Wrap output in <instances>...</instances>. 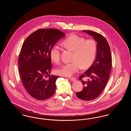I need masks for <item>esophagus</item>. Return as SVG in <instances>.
<instances>
[{
  "mask_svg": "<svg viewBox=\"0 0 131 131\" xmlns=\"http://www.w3.org/2000/svg\"><path fill=\"white\" fill-rule=\"evenodd\" d=\"M69 79H70L71 81H75L76 80L75 78H73V77H72V78H69Z\"/></svg>",
  "mask_w": 131,
  "mask_h": 131,
  "instance_id": "1",
  "label": "esophagus"
}]
</instances>
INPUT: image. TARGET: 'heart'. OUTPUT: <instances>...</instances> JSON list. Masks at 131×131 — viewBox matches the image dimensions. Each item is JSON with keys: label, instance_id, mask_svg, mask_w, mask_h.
I'll use <instances>...</instances> for the list:
<instances>
[{"label": "heart", "instance_id": "obj_1", "mask_svg": "<svg viewBox=\"0 0 131 131\" xmlns=\"http://www.w3.org/2000/svg\"><path fill=\"white\" fill-rule=\"evenodd\" d=\"M61 45L66 49L74 51L73 62L66 63L57 69L58 75L70 77L78 72L81 69L87 68L93 63L97 54V44L93 39L85 38L72 35L64 39ZM50 59L56 63L60 60V49L53 46L50 50Z\"/></svg>", "mask_w": 131, "mask_h": 131}]
</instances>
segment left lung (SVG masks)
I'll use <instances>...</instances> for the list:
<instances>
[{"instance_id": "left-lung-1", "label": "left lung", "mask_w": 131, "mask_h": 131, "mask_svg": "<svg viewBox=\"0 0 131 131\" xmlns=\"http://www.w3.org/2000/svg\"><path fill=\"white\" fill-rule=\"evenodd\" d=\"M92 36L97 42V54L91 67L80 77L83 88L80 92H77V97L84 101L93 100L99 97L107 82L112 65V58L110 46L106 38L100 34L90 30H82ZM87 77V81L82 80Z\"/></svg>"}]
</instances>
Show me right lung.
Returning <instances> with one entry per match:
<instances>
[{
  "mask_svg": "<svg viewBox=\"0 0 131 131\" xmlns=\"http://www.w3.org/2000/svg\"><path fill=\"white\" fill-rule=\"evenodd\" d=\"M65 34L53 28L40 29L25 39L19 55V70L23 85L34 99L44 100L56 91L59 76L50 75V49Z\"/></svg>",
  "mask_w": 131,
  "mask_h": 131,
  "instance_id": "right-lung-1",
  "label": "right lung"
}]
</instances>
